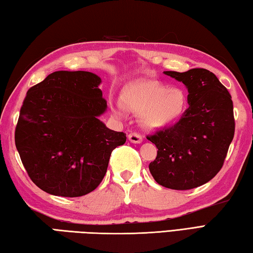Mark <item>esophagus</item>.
I'll return each mask as SVG.
<instances>
[{
  "instance_id": "34e87169",
  "label": "esophagus",
  "mask_w": 253,
  "mask_h": 253,
  "mask_svg": "<svg viewBox=\"0 0 253 253\" xmlns=\"http://www.w3.org/2000/svg\"><path fill=\"white\" fill-rule=\"evenodd\" d=\"M128 141H130L131 143H141L142 142V135L140 134V133H136V132H133V133H130L128 134Z\"/></svg>"
}]
</instances>
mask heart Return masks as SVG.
Wrapping results in <instances>:
<instances>
[{
	"label": "heart",
	"mask_w": 253,
	"mask_h": 253,
	"mask_svg": "<svg viewBox=\"0 0 253 253\" xmlns=\"http://www.w3.org/2000/svg\"><path fill=\"white\" fill-rule=\"evenodd\" d=\"M127 107L143 114L144 125L149 127H164L183 116L187 108V96L183 89L169 88L157 82L136 87L126 98Z\"/></svg>",
	"instance_id": "heart-1"
}]
</instances>
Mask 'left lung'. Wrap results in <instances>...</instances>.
I'll return each mask as SVG.
<instances>
[{
    "label": "left lung",
    "instance_id": "8db88e82",
    "mask_svg": "<svg viewBox=\"0 0 253 253\" xmlns=\"http://www.w3.org/2000/svg\"><path fill=\"white\" fill-rule=\"evenodd\" d=\"M164 74L186 85L189 107L174 126L147 135L159 149L149 169L166 188H196L215 177L225 162L235 135L231 96L207 69Z\"/></svg>",
    "mask_w": 253,
    "mask_h": 253
}]
</instances>
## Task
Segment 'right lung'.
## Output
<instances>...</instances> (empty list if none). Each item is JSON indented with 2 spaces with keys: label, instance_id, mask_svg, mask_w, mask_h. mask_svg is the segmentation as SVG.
I'll return each mask as SVG.
<instances>
[{
  "label": "right lung",
  "instance_id": "right-lung-1",
  "mask_svg": "<svg viewBox=\"0 0 253 253\" xmlns=\"http://www.w3.org/2000/svg\"><path fill=\"white\" fill-rule=\"evenodd\" d=\"M101 79L89 71H55L28 90L15 128V145L28 176L44 192L79 197L96 189L112 151L126 134L99 117L107 101Z\"/></svg>",
  "mask_w": 253,
  "mask_h": 253
}]
</instances>
